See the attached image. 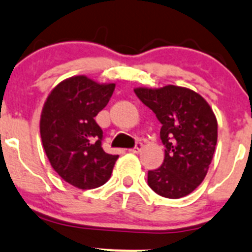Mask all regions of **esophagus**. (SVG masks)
Instances as JSON below:
<instances>
[{
	"label": "esophagus",
	"instance_id": "34e87169",
	"mask_svg": "<svg viewBox=\"0 0 252 252\" xmlns=\"http://www.w3.org/2000/svg\"><path fill=\"white\" fill-rule=\"evenodd\" d=\"M142 148H143V144H142L141 142H138V143L136 144V147H134V148L129 149V152H132V153H138V152L141 151Z\"/></svg>",
	"mask_w": 252,
	"mask_h": 252
}]
</instances>
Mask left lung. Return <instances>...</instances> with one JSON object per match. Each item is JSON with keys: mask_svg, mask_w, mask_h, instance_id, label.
Listing matches in <instances>:
<instances>
[{"mask_svg": "<svg viewBox=\"0 0 252 252\" xmlns=\"http://www.w3.org/2000/svg\"><path fill=\"white\" fill-rule=\"evenodd\" d=\"M139 100L161 124L165 157L160 168L148 171V185L166 198L192 192L207 175L218 137V124L210 104L185 87L134 88Z\"/></svg>", "mask_w": 252, "mask_h": 252, "instance_id": "obj_1", "label": "left lung"}]
</instances>
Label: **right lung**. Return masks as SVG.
<instances>
[{
    "label": "right lung",
    "instance_id": "obj_1",
    "mask_svg": "<svg viewBox=\"0 0 252 252\" xmlns=\"http://www.w3.org/2000/svg\"><path fill=\"white\" fill-rule=\"evenodd\" d=\"M114 89V83L74 76L60 82L42 106L40 136L47 159L66 183L81 190L104 185L119 158L101 148L103 131L94 120Z\"/></svg>",
    "mask_w": 252,
    "mask_h": 252
}]
</instances>
